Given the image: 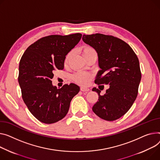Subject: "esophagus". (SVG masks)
Instances as JSON below:
<instances>
[{"mask_svg": "<svg viewBox=\"0 0 160 160\" xmlns=\"http://www.w3.org/2000/svg\"><path fill=\"white\" fill-rule=\"evenodd\" d=\"M80 91H89V89L88 88H85V87H81L80 88Z\"/></svg>", "mask_w": 160, "mask_h": 160, "instance_id": "1", "label": "esophagus"}]
</instances>
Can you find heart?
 <instances>
[{"label":"heart","instance_id":"b5f03b06","mask_svg":"<svg viewBox=\"0 0 160 160\" xmlns=\"http://www.w3.org/2000/svg\"><path fill=\"white\" fill-rule=\"evenodd\" d=\"M92 52H94V50L93 49H92L90 47H86L83 48V49L82 51V54H83V56L84 57L85 55H86L89 54V53ZM69 57H70V53H69V54L66 56V60H65L66 63L68 62ZM91 78H92V76L91 74L86 72H82V71L78 72L74 74L72 76V79L74 81H75L77 83L82 84V85L88 84L89 82V81L91 80Z\"/></svg>","mask_w":160,"mask_h":160}]
</instances>
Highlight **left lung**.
Here are the masks:
<instances>
[{
	"label": "left lung",
	"instance_id": "left-lung-1",
	"mask_svg": "<svg viewBox=\"0 0 160 160\" xmlns=\"http://www.w3.org/2000/svg\"><path fill=\"white\" fill-rule=\"evenodd\" d=\"M83 41L98 54V85H109L104 95L96 88L98 101L92 108L100 118L114 121L123 116L135 101L142 74L138 58L132 49L122 40L100 33L83 35Z\"/></svg>",
	"mask_w": 160,
	"mask_h": 160
}]
</instances>
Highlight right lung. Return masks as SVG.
I'll list each match as a JSON object with an SVG mask.
<instances>
[{
    "label": "right lung",
    "mask_w": 160,
    "mask_h": 160,
    "mask_svg": "<svg viewBox=\"0 0 160 160\" xmlns=\"http://www.w3.org/2000/svg\"><path fill=\"white\" fill-rule=\"evenodd\" d=\"M82 34L49 35L29 46L19 63L18 83L29 111L40 122L51 124L67 114L72 98L80 91L73 83L58 89L51 80L56 69H63L66 56Z\"/></svg>",
    "instance_id": "1"
}]
</instances>
